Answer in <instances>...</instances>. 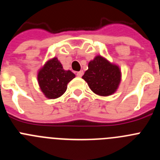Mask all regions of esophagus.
Masks as SVG:
<instances>
[{
    "instance_id": "esophagus-1",
    "label": "esophagus",
    "mask_w": 160,
    "mask_h": 160,
    "mask_svg": "<svg viewBox=\"0 0 160 160\" xmlns=\"http://www.w3.org/2000/svg\"><path fill=\"white\" fill-rule=\"evenodd\" d=\"M82 75H83V71H82V70H80V71H78L77 73V76H78V77L81 78Z\"/></svg>"
}]
</instances>
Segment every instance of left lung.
I'll return each mask as SVG.
<instances>
[{
	"label": "left lung",
	"instance_id": "8db88e82",
	"mask_svg": "<svg viewBox=\"0 0 160 160\" xmlns=\"http://www.w3.org/2000/svg\"><path fill=\"white\" fill-rule=\"evenodd\" d=\"M82 78L90 90L99 96H110L118 90L122 78L119 66L101 55L95 56L88 64Z\"/></svg>",
	"mask_w": 160,
	"mask_h": 160
}]
</instances>
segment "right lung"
Wrapping results in <instances>:
<instances>
[{
	"label": "right lung",
	"mask_w": 160,
	"mask_h": 160,
	"mask_svg": "<svg viewBox=\"0 0 160 160\" xmlns=\"http://www.w3.org/2000/svg\"><path fill=\"white\" fill-rule=\"evenodd\" d=\"M75 78L70 70H65L58 58L46 62L38 72V82L42 92L49 99L61 97L67 89L68 83Z\"/></svg>",
	"instance_id": "1"
}]
</instances>
